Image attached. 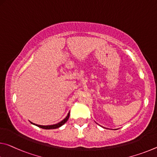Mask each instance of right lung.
I'll return each instance as SVG.
<instances>
[{
  "label": "right lung",
  "instance_id": "add662e5",
  "mask_svg": "<svg viewBox=\"0 0 157 157\" xmlns=\"http://www.w3.org/2000/svg\"><path fill=\"white\" fill-rule=\"evenodd\" d=\"M69 116H70V112L68 114V115L66 116V117L63 119L60 122H59L58 124H53V125H48V126H43V125H38V124H36L34 123H32L31 121V123L32 124H33V125H36L37 126H38V127L41 128H44V129H54V128H57L59 127H60L62 125H63L64 124H65L67 121H68V119L69 118Z\"/></svg>",
  "mask_w": 157,
  "mask_h": 157
}]
</instances>
